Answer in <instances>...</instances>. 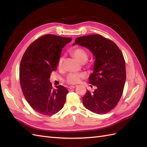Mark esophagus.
Instances as JSON below:
<instances>
[{
  "mask_svg": "<svg viewBox=\"0 0 147 147\" xmlns=\"http://www.w3.org/2000/svg\"><path fill=\"white\" fill-rule=\"evenodd\" d=\"M76 86H73V85H72V86H69L68 87V89H69V90H71V89L74 88H75Z\"/></svg>",
  "mask_w": 147,
  "mask_h": 147,
  "instance_id": "1",
  "label": "esophagus"
}]
</instances>
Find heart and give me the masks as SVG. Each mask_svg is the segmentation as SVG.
<instances>
[{
    "instance_id": "obj_1",
    "label": "heart",
    "mask_w": 147,
    "mask_h": 147,
    "mask_svg": "<svg viewBox=\"0 0 147 147\" xmlns=\"http://www.w3.org/2000/svg\"><path fill=\"white\" fill-rule=\"evenodd\" d=\"M74 57L80 62L86 61L88 59V55L86 52L82 49H76L73 51ZM62 58H61L59 61L58 66L59 68L62 67ZM85 74L83 73H69L66 77V81L69 84H76L80 82V80L85 78Z\"/></svg>"
}]
</instances>
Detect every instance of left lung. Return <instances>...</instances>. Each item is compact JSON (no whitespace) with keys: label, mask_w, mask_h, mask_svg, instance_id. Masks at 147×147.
<instances>
[{"label":"left lung","mask_w":147,"mask_h":147,"mask_svg":"<svg viewBox=\"0 0 147 147\" xmlns=\"http://www.w3.org/2000/svg\"><path fill=\"white\" fill-rule=\"evenodd\" d=\"M88 49L95 58L89 83L96 86L87 90L82 98L84 106L92 112L104 114L112 111L119 101L126 82L125 61L120 49L100 35L78 37L73 45Z\"/></svg>","instance_id":"8db88e82"}]
</instances>
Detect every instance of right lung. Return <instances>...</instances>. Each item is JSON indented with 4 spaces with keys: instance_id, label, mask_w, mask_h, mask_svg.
I'll use <instances>...</instances> for the list:
<instances>
[{
    "instance_id": "right-lung-1",
    "label": "right lung",
    "mask_w": 147,
    "mask_h": 147,
    "mask_svg": "<svg viewBox=\"0 0 147 147\" xmlns=\"http://www.w3.org/2000/svg\"><path fill=\"white\" fill-rule=\"evenodd\" d=\"M71 38L45 35L26 50L20 67L22 91L34 110L43 115L56 114L64 107L69 92L62 85L52 89L49 78L59 63L61 52Z\"/></svg>"
}]
</instances>
